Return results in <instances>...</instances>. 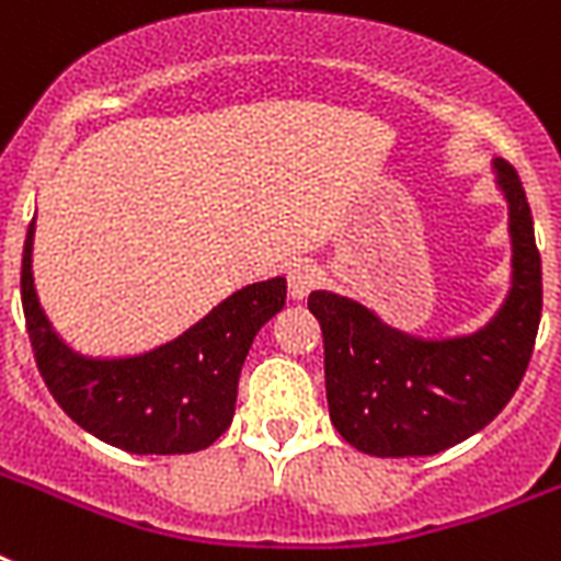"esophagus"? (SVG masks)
Instances as JSON below:
<instances>
[{"label":"esophagus","mask_w":561,"mask_h":561,"mask_svg":"<svg viewBox=\"0 0 561 561\" xmlns=\"http://www.w3.org/2000/svg\"><path fill=\"white\" fill-rule=\"evenodd\" d=\"M323 279V271L311 262H297L288 271V294L290 299H306L311 290L320 285Z\"/></svg>","instance_id":"obj_1"}]
</instances>
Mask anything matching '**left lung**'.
<instances>
[{
	"mask_svg": "<svg viewBox=\"0 0 561 561\" xmlns=\"http://www.w3.org/2000/svg\"><path fill=\"white\" fill-rule=\"evenodd\" d=\"M510 215L513 273L495 317L474 332L422 337L358 299L308 297L325 346V399L341 436L373 457H427L469 439L518 390L541 320V259L515 169L492 160Z\"/></svg>",
	"mask_w": 561,
	"mask_h": 561,
	"instance_id": "obj_1",
	"label": "left lung"
}]
</instances>
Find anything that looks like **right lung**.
<instances>
[{"mask_svg":"<svg viewBox=\"0 0 561 561\" xmlns=\"http://www.w3.org/2000/svg\"><path fill=\"white\" fill-rule=\"evenodd\" d=\"M34 220L22 250V311L48 392L72 422L130 454L209 448L232 422L253 337L285 308V276L229 294L186 332L136 355H83L57 334L34 288Z\"/></svg>","mask_w":561,"mask_h":561,"instance_id":"right-lung-1","label":"right lung"}]
</instances>
